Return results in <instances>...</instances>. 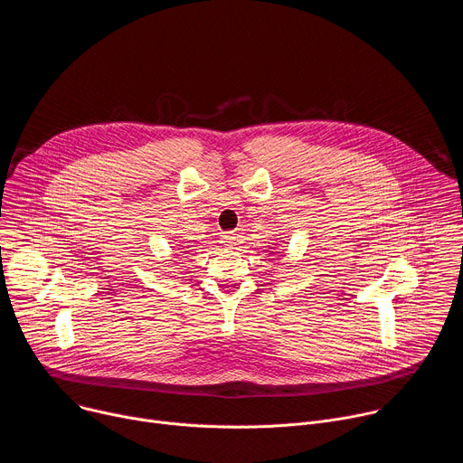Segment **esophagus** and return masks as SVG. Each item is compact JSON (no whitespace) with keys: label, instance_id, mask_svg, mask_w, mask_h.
<instances>
[{"label":"esophagus","instance_id":"esophagus-1","mask_svg":"<svg viewBox=\"0 0 463 463\" xmlns=\"http://www.w3.org/2000/svg\"><path fill=\"white\" fill-rule=\"evenodd\" d=\"M222 240H223V245L232 247V245L236 243V234H232V232H225V234L222 236Z\"/></svg>","mask_w":463,"mask_h":463}]
</instances>
